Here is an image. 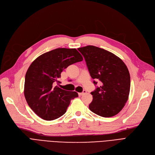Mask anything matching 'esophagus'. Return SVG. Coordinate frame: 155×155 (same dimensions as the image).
Masks as SVG:
<instances>
[{
	"label": "esophagus",
	"instance_id": "1",
	"mask_svg": "<svg viewBox=\"0 0 155 155\" xmlns=\"http://www.w3.org/2000/svg\"><path fill=\"white\" fill-rule=\"evenodd\" d=\"M86 93V91H83V92H80V93H78V96H82L83 94H85Z\"/></svg>",
	"mask_w": 155,
	"mask_h": 155
}]
</instances>
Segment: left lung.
I'll return each instance as SVG.
<instances>
[{"label": "left lung", "instance_id": "1", "mask_svg": "<svg viewBox=\"0 0 155 155\" xmlns=\"http://www.w3.org/2000/svg\"><path fill=\"white\" fill-rule=\"evenodd\" d=\"M78 50L85 58L93 79L101 82L91 92L89 109L103 117L115 116L123 109L130 92V73L125 64L114 54L93 45ZM94 84H97L94 81Z\"/></svg>", "mask_w": 155, "mask_h": 155}]
</instances>
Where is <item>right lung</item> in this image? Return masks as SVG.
Instances as JSON below:
<instances>
[{
	"mask_svg": "<svg viewBox=\"0 0 155 155\" xmlns=\"http://www.w3.org/2000/svg\"><path fill=\"white\" fill-rule=\"evenodd\" d=\"M76 49L58 48L38 56L26 71L24 94L28 106L45 120H53L66 113L71 100L78 96L75 91H68L54 86L60 83L61 73L68 66L82 61Z\"/></svg>",
	"mask_w": 155,
	"mask_h": 155,
	"instance_id": "add662e5",
	"label": "right lung"
}]
</instances>
